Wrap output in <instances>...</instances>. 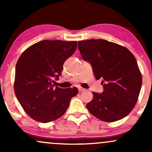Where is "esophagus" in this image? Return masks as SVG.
Instances as JSON below:
<instances>
[{
    "label": "esophagus",
    "mask_w": 152,
    "mask_h": 152,
    "mask_svg": "<svg viewBox=\"0 0 152 152\" xmlns=\"http://www.w3.org/2000/svg\"><path fill=\"white\" fill-rule=\"evenodd\" d=\"M78 91H79L80 92H81V91H85V88H82V87H78Z\"/></svg>",
    "instance_id": "obj_1"
}]
</instances>
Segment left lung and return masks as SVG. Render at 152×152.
<instances>
[{
	"mask_svg": "<svg viewBox=\"0 0 152 152\" xmlns=\"http://www.w3.org/2000/svg\"><path fill=\"white\" fill-rule=\"evenodd\" d=\"M78 48L92 66L104 91L93 93L86 108L102 121L113 122L126 116L137 102L142 78L134 56L125 47L103 39L80 41Z\"/></svg>",
	"mask_w": 152,
	"mask_h": 152,
	"instance_id": "left-lung-1",
	"label": "left lung"
}]
</instances>
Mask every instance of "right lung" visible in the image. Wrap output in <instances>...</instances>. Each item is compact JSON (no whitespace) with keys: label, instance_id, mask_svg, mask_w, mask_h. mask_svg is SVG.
Segmentation results:
<instances>
[{"label":"right lung","instance_id":"add662e5","mask_svg":"<svg viewBox=\"0 0 152 152\" xmlns=\"http://www.w3.org/2000/svg\"><path fill=\"white\" fill-rule=\"evenodd\" d=\"M77 47L76 41L43 40L28 48L15 66L14 91L27 114L41 123L60 118L69 107L76 87L61 88L52 84L61 75L63 65Z\"/></svg>","mask_w":152,"mask_h":152}]
</instances>
